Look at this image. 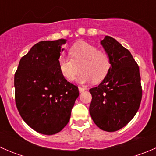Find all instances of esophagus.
Instances as JSON below:
<instances>
[{
  "label": "esophagus",
  "instance_id": "1",
  "mask_svg": "<svg viewBox=\"0 0 156 156\" xmlns=\"http://www.w3.org/2000/svg\"><path fill=\"white\" fill-rule=\"evenodd\" d=\"M78 90H79V92L80 93H82V92H84V90H86V88L85 87H78Z\"/></svg>",
  "mask_w": 156,
  "mask_h": 156
}]
</instances>
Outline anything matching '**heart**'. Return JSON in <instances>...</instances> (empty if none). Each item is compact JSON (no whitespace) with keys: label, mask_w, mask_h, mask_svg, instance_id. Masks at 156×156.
<instances>
[{"label":"heart","mask_w":156,"mask_h":156,"mask_svg":"<svg viewBox=\"0 0 156 156\" xmlns=\"http://www.w3.org/2000/svg\"><path fill=\"white\" fill-rule=\"evenodd\" d=\"M71 58L60 56L58 61L61 74L69 81L74 79L81 67L76 81L81 84L103 81L109 72L110 59L106 52L85 41L75 43L69 50Z\"/></svg>","instance_id":"obj_1"}]
</instances>
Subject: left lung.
<instances>
[{
    "instance_id": "obj_1",
    "label": "left lung",
    "mask_w": 156,
    "mask_h": 156,
    "mask_svg": "<svg viewBox=\"0 0 156 156\" xmlns=\"http://www.w3.org/2000/svg\"><path fill=\"white\" fill-rule=\"evenodd\" d=\"M100 44L110 59L109 72L98 87L90 89V114L101 130L113 132L134 117L142 99L139 66L127 49L110 36Z\"/></svg>"
}]
</instances>
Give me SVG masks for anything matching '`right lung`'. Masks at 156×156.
<instances>
[{
  "instance_id": "right-lung-1",
  "label": "right lung",
  "mask_w": 156,
  "mask_h": 156,
  "mask_svg": "<svg viewBox=\"0 0 156 156\" xmlns=\"http://www.w3.org/2000/svg\"><path fill=\"white\" fill-rule=\"evenodd\" d=\"M66 39L41 41L21 58L14 77L15 100L24 122L38 133H59L68 124L79 96L59 69Z\"/></svg>"
}]
</instances>
